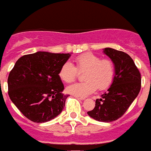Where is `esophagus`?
<instances>
[{
  "instance_id": "1",
  "label": "esophagus",
  "mask_w": 151,
  "mask_h": 151,
  "mask_svg": "<svg viewBox=\"0 0 151 151\" xmlns=\"http://www.w3.org/2000/svg\"><path fill=\"white\" fill-rule=\"evenodd\" d=\"M74 97L79 99V100H81V101H84L85 100V97H82V96H74Z\"/></svg>"
}]
</instances>
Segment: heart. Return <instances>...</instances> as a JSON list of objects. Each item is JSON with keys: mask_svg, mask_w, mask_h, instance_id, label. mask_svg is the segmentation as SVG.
<instances>
[{"mask_svg": "<svg viewBox=\"0 0 151 151\" xmlns=\"http://www.w3.org/2000/svg\"><path fill=\"white\" fill-rule=\"evenodd\" d=\"M78 72L84 73L86 81L70 85L66 90L72 95L84 97L93 93L96 88L102 91L109 88L116 75V66L110 58H101L93 53H85L76 58L75 66L70 62L63 63L58 75L62 81L70 83L78 78Z\"/></svg>", "mask_w": 151, "mask_h": 151, "instance_id": "1", "label": "heart"}]
</instances>
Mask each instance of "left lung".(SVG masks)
<instances>
[{"label":"left lung","mask_w":151,"mask_h":151,"mask_svg":"<svg viewBox=\"0 0 151 151\" xmlns=\"http://www.w3.org/2000/svg\"><path fill=\"white\" fill-rule=\"evenodd\" d=\"M104 52L115 63L116 75L110 88L87 113L97 121L109 123L120 118L136 98L141 88V74L127 53L112 48H105Z\"/></svg>","instance_id":"obj_1"}]
</instances>
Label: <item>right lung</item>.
Segmentation results:
<instances>
[{
  "label": "right lung",
  "mask_w": 151,
  "mask_h": 151,
  "mask_svg": "<svg viewBox=\"0 0 151 151\" xmlns=\"http://www.w3.org/2000/svg\"><path fill=\"white\" fill-rule=\"evenodd\" d=\"M70 54L39 51L19 58L8 78V93L17 109L35 123H45L58 116L68 95L59 70Z\"/></svg>",
  "instance_id": "right-lung-1"
}]
</instances>
